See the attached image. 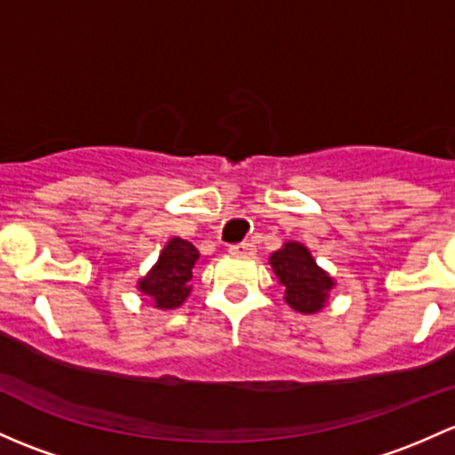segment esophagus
Instances as JSON below:
<instances>
[{"label":"esophagus","mask_w":455,"mask_h":455,"mask_svg":"<svg viewBox=\"0 0 455 455\" xmlns=\"http://www.w3.org/2000/svg\"><path fill=\"white\" fill-rule=\"evenodd\" d=\"M228 252H231V255H240V257H252L257 252V248L252 246V243L242 242V243H233V246L228 248Z\"/></svg>","instance_id":"34e87169"}]
</instances>
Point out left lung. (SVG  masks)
<instances>
[{
    "mask_svg": "<svg viewBox=\"0 0 455 455\" xmlns=\"http://www.w3.org/2000/svg\"><path fill=\"white\" fill-rule=\"evenodd\" d=\"M270 266L276 281L285 290V303L294 312L315 314L327 305L333 279L323 270L300 242H285L270 255Z\"/></svg>",
    "mask_w": 455,
    "mask_h": 455,
    "instance_id": "left-lung-1",
    "label": "left lung"
}]
</instances>
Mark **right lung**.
Segmentation results:
<instances>
[{"label":"right lung","instance_id":"obj_1","mask_svg":"<svg viewBox=\"0 0 455 455\" xmlns=\"http://www.w3.org/2000/svg\"><path fill=\"white\" fill-rule=\"evenodd\" d=\"M200 252L194 243L172 237L161 251L159 261L150 267L137 288L150 296L156 309H176L185 303L191 291V276L198 266Z\"/></svg>","mask_w":455,"mask_h":455}]
</instances>
